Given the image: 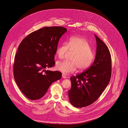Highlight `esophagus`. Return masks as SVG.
I'll return each instance as SVG.
<instances>
[{"mask_svg": "<svg viewBox=\"0 0 128 128\" xmlns=\"http://www.w3.org/2000/svg\"><path fill=\"white\" fill-rule=\"evenodd\" d=\"M62 76L63 78H64V79H65V78H67V76H66V74H64V73H62Z\"/></svg>", "mask_w": 128, "mask_h": 128, "instance_id": "1", "label": "esophagus"}]
</instances>
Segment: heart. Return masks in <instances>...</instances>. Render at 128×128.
<instances>
[{
    "mask_svg": "<svg viewBox=\"0 0 128 128\" xmlns=\"http://www.w3.org/2000/svg\"><path fill=\"white\" fill-rule=\"evenodd\" d=\"M56 53L61 59L69 53L74 54L70 58V61H58L56 63V69L65 74L73 73L77 68L80 71L87 69L96 56V52L92 49L90 44L81 36L70 37L67 43H62L58 48Z\"/></svg>",
    "mask_w": 128,
    "mask_h": 128,
    "instance_id": "1",
    "label": "heart"
}]
</instances>
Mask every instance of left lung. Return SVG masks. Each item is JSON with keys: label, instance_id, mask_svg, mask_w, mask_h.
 I'll list each match as a JSON object with an SVG mask.
<instances>
[{"label": "left lung", "instance_id": "obj_1", "mask_svg": "<svg viewBox=\"0 0 128 128\" xmlns=\"http://www.w3.org/2000/svg\"><path fill=\"white\" fill-rule=\"evenodd\" d=\"M97 43L96 56L86 71L70 77L72 87L68 91L69 100L74 106L80 108L94 103L110 82L111 75V58L110 50L96 34Z\"/></svg>", "mask_w": 128, "mask_h": 128}]
</instances>
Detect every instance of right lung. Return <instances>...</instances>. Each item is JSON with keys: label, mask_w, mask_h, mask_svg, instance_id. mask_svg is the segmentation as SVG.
Wrapping results in <instances>:
<instances>
[{"label": "right lung", "mask_w": 128, "mask_h": 128, "mask_svg": "<svg viewBox=\"0 0 128 128\" xmlns=\"http://www.w3.org/2000/svg\"><path fill=\"white\" fill-rule=\"evenodd\" d=\"M67 29L46 27L36 30L20 43L14 58L13 74L20 90L28 99L42 98L49 86L60 79L62 73L46 68L54 67L58 43Z\"/></svg>", "instance_id": "1"}]
</instances>
